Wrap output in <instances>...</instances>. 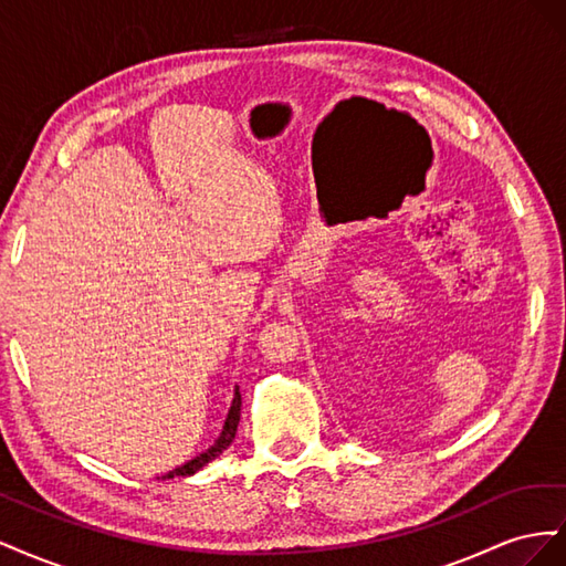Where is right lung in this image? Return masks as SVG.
Segmentation results:
<instances>
[{"label": "right lung", "instance_id": "obj_1", "mask_svg": "<svg viewBox=\"0 0 566 566\" xmlns=\"http://www.w3.org/2000/svg\"><path fill=\"white\" fill-rule=\"evenodd\" d=\"M238 420H241V391H238L235 387V394H233V401H231V408H229V416H227V422H224V430H221L219 439L212 443V447L208 451H202L200 455H196L193 460L184 462L181 468L172 470L163 474V479H175V476H191L196 474L200 468L208 465V462H212L221 451L231 447V441L235 439V432H238Z\"/></svg>", "mask_w": 566, "mask_h": 566}]
</instances>
